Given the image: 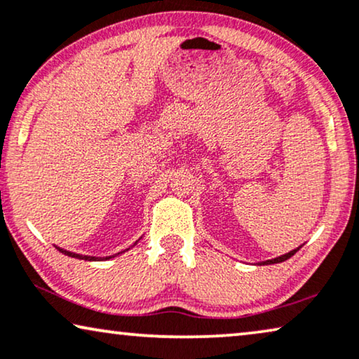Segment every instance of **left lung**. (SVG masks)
<instances>
[{
  "label": "left lung",
  "instance_id": "left-lung-1",
  "mask_svg": "<svg viewBox=\"0 0 359 359\" xmlns=\"http://www.w3.org/2000/svg\"><path fill=\"white\" fill-rule=\"evenodd\" d=\"M302 245H299L297 247V249H294V250H291V252H287V254H285V255H280V257H276V259H271V260H265V262H260L259 265H273V264H281V262H285V260H287V259H291L292 255L296 254L297 250L301 249Z\"/></svg>",
  "mask_w": 359,
  "mask_h": 359
}]
</instances>
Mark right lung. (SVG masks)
Listing matches in <instances>:
<instances>
[{
	"label": "right lung",
	"mask_w": 359,
	"mask_h": 359,
	"mask_svg": "<svg viewBox=\"0 0 359 359\" xmlns=\"http://www.w3.org/2000/svg\"><path fill=\"white\" fill-rule=\"evenodd\" d=\"M140 241V239H138ZM138 241L135 242L133 245L131 247H135L136 244H138ZM131 247H128V249H125V250H122V252H118V254H115V255H109V257H94V255H83V254H76V252H69V250H67V249H62V247H57V249L62 252V254H65V255H68V257H73V259H79V260H88V262H100V260H110V259H114V257H117V255H122V254H125V252L127 250H130Z\"/></svg>",
	"instance_id": "obj_1"
}]
</instances>
